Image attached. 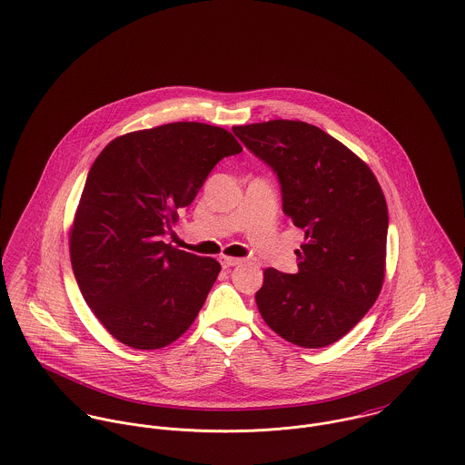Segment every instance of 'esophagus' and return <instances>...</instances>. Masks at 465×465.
<instances>
[{
  "label": "esophagus",
  "instance_id": "1",
  "mask_svg": "<svg viewBox=\"0 0 465 465\" xmlns=\"http://www.w3.org/2000/svg\"><path fill=\"white\" fill-rule=\"evenodd\" d=\"M219 261H221V266H223V268H233V266H237V264L242 262L241 259H235V257H221Z\"/></svg>",
  "mask_w": 465,
  "mask_h": 465
}]
</instances>
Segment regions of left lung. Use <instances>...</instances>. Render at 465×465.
<instances>
[{"instance_id":"left-lung-1","label":"left lung","mask_w":465,"mask_h":465,"mask_svg":"<svg viewBox=\"0 0 465 465\" xmlns=\"http://www.w3.org/2000/svg\"><path fill=\"white\" fill-rule=\"evenodd\" d=\"M232 131L277 174L282 210L305 233L296 275L264 272L259 311L283 340L327 347L379 296L388 235L382 190L352 151L316 125L270 120Z\"/></svg>"}]
</instances>
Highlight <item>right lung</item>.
Masks as SVG:
<instances>
[{"mask_svg":"<svg viewBox=\"0 0 465 465\" xmlns=\"http://www.w3.org/2000/svg\"><path fill=\"white\" fill-rule=\"evenodd\" d=\"M242 147L226 129L176 122L113 140L94 160L70 239L100 323L127 347L162 349L195 320L221 264L163 242L212 169Z\"/></svg>","mask_w":465,"mask_h":465,"instance_id":"right-lung-1","label":"right lung"}]
</instances>
